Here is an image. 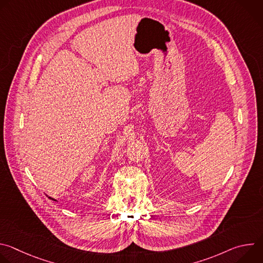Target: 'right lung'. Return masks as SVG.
Instances as JSON below:
<instances>
[{"mask_svg": "<svg viewBox=\"0 0 263 263\" xmlns=\"http://www.w3.org/2000/svg\"><path fill=\"white\" fill-rule=\"evenodd\" d=\"M50 199H52V198H50ZM52 200H54V199H52ZM55 201V200H54Z\"/></svg>", "mask_w": 263, "mask_h": 263, "instance_id": "1", "label": "right lung"}]
</instances>
